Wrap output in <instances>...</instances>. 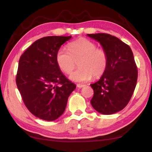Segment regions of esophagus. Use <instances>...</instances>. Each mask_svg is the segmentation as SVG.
<instances>
[{"label": "esophagus", "instance_id": "34e87169", "mask_svg": "<svg viewBox=\"0 0 152 152\" xmlns=\"http://www.w3.org/2000/svg\"><path fill=\"white\" fill-rule=\"evenodd\" d=\"M76 86L78 87V88H82V87L84 86V84H76Z\"/></svg>", "mask_w": 152, "mask_h": 152}]
</instances>
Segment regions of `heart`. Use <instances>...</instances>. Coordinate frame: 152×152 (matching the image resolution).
Listing matches in <instances>:
<instances>
[{"label":"heart","instance_id":"1","mask_svg":"<svg viewBox=\"0 0 152 152\" xmlns=\"http://www.w3.org/2000/svg\"><path fill=\"white\" fill-rule=\"evenodd\" d=\"M68 49H59L56 60L59 68L66 74L72 73L78 61L79 68L70 76L73 80L84 82L92 76L99 78L106 72L108 54L104 49L97 48L96 43L82 37L69 43Z\"/></svg>","mask_w":152,"mask_h":152}]
</instances>
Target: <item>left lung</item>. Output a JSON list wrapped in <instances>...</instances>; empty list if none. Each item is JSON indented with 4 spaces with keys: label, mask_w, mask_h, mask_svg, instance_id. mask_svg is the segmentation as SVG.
Masks as SVG:
<instances>
[{
    "label": "left lung",
    "mask_w": 152,
    "mask_h": 152,
    "mask_svg": "<svg viewBox=\"0 0 152 152\" xmlns=\"http://www.w3.org/2000/svg\"><path fill=\"white\" fill-rule=\"evenodd\" d=\"M87 35L100 42L109 57L106 72L91 84L94 91L91 104L101 114L111 115L129 102L137 83V67L132 49L119 38L107 33Z\"/></svg>",
    "instance_id": "8db88e82"
}]
</instances>
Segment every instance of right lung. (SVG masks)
Listing matches in <instances>:
<instances>
[{"mask_svg": "<svg viewBox=\"0 0 152 152\" xmlns=\"http://www.w3.org/2000/svg\"><path fill=\"white\" fill-rule=\"evenodd\" d=\"M72 36H48L35 41L20 57L16 84L23 101L35 117L54 121L63 114L76 88L61 72L56 60L61 45Z\"/></svg>", "mask_w": 152, "mask_h": 152, "instance_id": "obj_1", "label": "right lung"}]
</instances>
